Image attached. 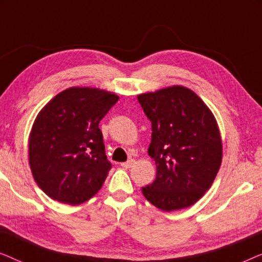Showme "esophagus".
<instances>
[{
    "instance_id": "34e87169",
    "label": "esophagus",
    "mask_w": 262,
    "mask_h": 262,
    "mask_svg": "<svg viewBox=\"0 0 262 262\" xmlns=\"http://www.w3.org/2000/svg\"><path fill=\"white\" fill-rule=\"evenodd\" d=\"M135 163H136V161H135L134 159H130L128 161H126V162L121 163V167H124V168H131L132 166H134Z\"/></svg>"
}]
</instances>
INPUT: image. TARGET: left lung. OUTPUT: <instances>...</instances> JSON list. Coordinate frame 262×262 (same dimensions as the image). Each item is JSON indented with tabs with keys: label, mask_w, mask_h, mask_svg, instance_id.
I'll list each match as a JSON object with an SVG mask.
<instances>
[{
	"label": "left lung",
	"mask_w": 262,
	"mask_h": 262,
	"mask_svg": "<svg viewBox=\"0 0 262 262\" xmlns=\"http://www.w3.org/2000/svg\"><path fill=\"white\" fill-rule=\"evenodd\" d=\"M137 98L151 121L148 155L156 164L155 181L142 187L143 195L167 212L193 205L211 187L222 163L223 144L216 118L184 85Z\"/></svg>",
	"instance_id": "8db88e82"
}]
</instances>
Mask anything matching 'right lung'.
Masks as SVG:
<instances>
[{
    "label": "right lung",
    "instance_id": "add662e5",
    "mask_svg": "<svg viewBox=\"0 0 262 262\" xmlns=\"http://www.w3.org/2000/svg\"><path fill=\"white\" fill-rule=\"evenodd\" d=\"M118 99L105 89L70 87L38 113L28 137V161L50 198L80 205L102 187L111 163L99 123Z\"/></svg>",
    "mask_w": 262,
    "mask_h": 262
}]
</instances>
